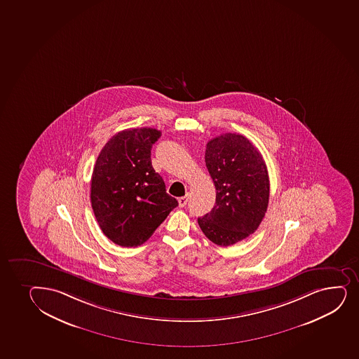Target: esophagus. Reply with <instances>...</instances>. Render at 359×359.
Masks as SVG:
<instances>
[{"instance_id": "esophagus-1", "label": "esophagus", "mask_w": 359, "mask_h": 359, "mask_svg": "<svg viewBox=\"0 0 359 359\" xmlns=\"http://www.w3.org/2000/svg\"><path fill=\"white\" fill-rule=\"evenodd\" d=\"M189 194H186L185 197L179 198V199H177V202H179V206H180V208H184V206H186V204H187V202H189Z\"/></svg>"}]
</instances>
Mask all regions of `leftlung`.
Here are the masks:
<instances>
[{
	"label": "left lung",
	"instance_id": "8db88e82",
	"mask_svg": "<svg viewBox=\"0 0 359 359\" xmlns=\"http://www.w3.org/2000/svg\"><path fill=\"white\" fill-rule=\"evenodd\" d=\"M205 163L216 204L198 224L210 241L231 246L253 234L265 216L270 198L265 161L248 138L228 133L208 142Z\"/></svg>",
	"mask_w": 359,
	"mask_h": 359
}]
</instances>
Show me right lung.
<instances>
[{"label":"right lung","mask_w":359,"mask_h":359,"mask_svg":"<svg viewBox=\"0 0 359 359\" xmlns=\"http://www.w3.org/2000/svg\"><path fill=\"white\" fill-rule=\"evenodd\" d=\"M161 136L151 128L116 133L101 149L90 180V202L102 233L121 247L154 234L177 201L154 170L150 150Z\"/></svg>","instance_id":"right-lung-1"}]
</instances>
